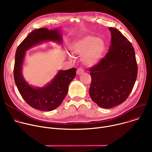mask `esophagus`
Wrapping results in <instances>:
<instances>
[{
	"label": "esophagus",
	"mask_w": 152,
	"mask_h": 152,
	"mask_svg": "<svg viewBox=\"0 0 152 152\" xmlns=\"http://www.w3.org/2000/svg\"><path fill=\"white\" fill-rule=\"evenodd\" d=\"M83 72H84V70H83L82 68H81V67L78 68L77 70V71H76V73H77V75H78L82 74Z\"/></svg>",
	"instance_id": "esophagus-1"
}]
</instances>
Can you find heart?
I'll use <instances>...</instances> for the list:
<instances>
[{"label":"heart","instance_id":"heart-1","mask_svg":"<svg viewBox=\"0 0 152 152\" xmlns=\"http://www.w3.org/2000/svg\"><path fill=\"white\" fill-rule=\"evenodd\" d=\"M105 49L104 41L93 35L85 36L76 41L71 46L73 53L83 55L82 60L86 64L92 66L102 58ZM72 58V56H70Z\"/></svg>","mask_w":152,"mask_h":152}]
</instances>
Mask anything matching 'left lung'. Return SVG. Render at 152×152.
I'll return each instance as SVG.
<instances>
[{
    "label": "left lung",
    "instance_id": "left-lung-1",
    "mask_svg": "<svg viewBox=\"0 0 152 152\" xmlns=\"http://www.w3.org/2000/svg\"><path fill=\"white\" fill-rule=\"evenodd\" d=\"M109 29L111 33L109 52L90 68V97L99 106L106 109L126 100L134 88L138 73L131 42L117 29Z\"/></svg>",
    "mask_w": 152,
    "mask_h": 152
}]
</instances>
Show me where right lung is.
I'll use <instances>...</instances> for the list:
<instances>
[{"mask_svg": "<svg viewBox=\"0 0 152 152\" xmlns=\"http://www.w3.org/2000/svg\"><path fill=\"white\" fill-rule=\"evenodd\" d=\"M46 41L62 42L58 29L42 28L35 29L18 46L15 56L14 77L18 90L25 101L34 109L50 111L58 107L66 97L69 85L76 76V68L60 70L55 78L43 88H33L23 78L21 67L26 51Z\"/></svg>", "mask_w": 152, "mask_h": 152, "instance_id": "add662e5", "label": "right lung"}]
</instances>
